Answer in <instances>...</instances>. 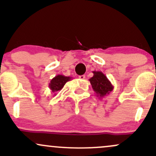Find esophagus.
Listing matches in <instances>:
<instances>
[{
    "label": "esophagus",
    "mask_w": 156,
    "mask_h": 156,
    "mask_svg": "<svg viewBox=\"0 0 156 156\" xmlns=\"http://www.w3.org/2000/svg\"><path fill=\"white\" fill-rule=\"evenodd\" d=\"M85 76H84V75H83V76H78V78H80V79H84V78H85Z\"/></svg>",
    "instance_id": "1"
}]
</instances>
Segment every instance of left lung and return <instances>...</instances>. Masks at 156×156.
<instances>
[{"instance_id":"obj_1","label":"left lung","mask_w":156,"mask_h":156,"mask_svg":"<svg viewBox=\"0 0 156 156\" xmlns=\"http://www.w3.org/2000/svg\"><path fill=\"white\" fill-rule=\"evenodd\" d=\"M94 76L89 79L94 94L98 98H104L114 89V86L101 71H93Z\"/></svg>"}]
</instances>
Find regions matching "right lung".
Returning <instances> with one entry per match:
<instances>
[{
  "mask_svg": "<svg viewBox=\"0 0 156 156\" xmlns=\"http://www.w3.org/2000/svg\"><path fill=\"white\" fill-rule=\"evenodd\" d=\"M71 79H72L71 77L64 76L62 75H57L50 82L49 88L53 93L58 92L63 88L64 84L69 80H71ZM54 95H55V94Z\"/></svg>",
  "mask_w": 156,
  "mask_h": 156,
  "instance_id": "obj_1",
  "label": "right lung"
}]
</instances>
